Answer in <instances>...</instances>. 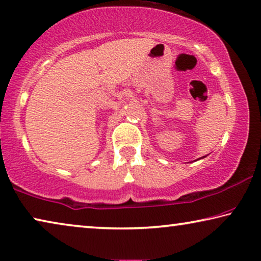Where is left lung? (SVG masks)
I'll use <instances>...</instances> for the list:
<instances>
[{
	"mask_svg": "<svg viewBox=\"0 0 261 261\" xmlns=\"http://www.w3.org/2000/svg\"><path fill=\"white\" fill-rule=\"evenodd\" d=\"M204 157H205V155H204ZM204 157H201V158H204Z\"/></svg>",
	"mask_w": 261,
	"mask_h": 261,
	"instance_id": "obj_1",
	"label": "left lung"
}]
</instances>
